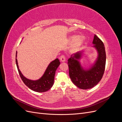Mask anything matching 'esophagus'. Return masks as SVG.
Listing matches in <instances>:
<instances>
[{"label": "esophagus", "instance_id": "obj_1", "mask_svg": "<svg viewBox=\"0 0 122 122\" xmlns=\"http://www.w3.org/2000/svg\"><path fill=\"white\" fill-rule=\"evenodd\" d=\"M60 59L61 62H65L66 61V57L63 55H61V56L60 57Z\"/></svg>", "mask_w": 122, "mask_h": 122}]
</instances>
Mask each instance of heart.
Segmentation results:
<instances>
[{
	"mask_svg": "<svg viewBox=\"0 0 122 122\" xmlns=\"http://www.w3.org/2000/svg\"><path fill=\"white\" fill-rule=\"evenodd\" d=\"M71 41L72 43H76L75 45L76 47H79L83 44L85 41V38L83 36H81L79 35H74L71 37Z\"/></svg>",
	"mask_w": 122,
	"mask_h": 122,
	"instance_id": "heart-1",
	"label": "heart"
}]
</instances>
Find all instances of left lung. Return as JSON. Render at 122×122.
Masks as SVG:
<instances>
[{"label": "left lung", "instance_id": "obj_1", "mask_svg": "<svg viewBox=\"0 0 122 122\" xmlns=\"http://www.w3.org/2000/svg\"><path fill=\"white\" fill-rule=\"evenodd\" d=\"M93 46L97 49L98 58L91 68L84 70L78 61L81 56V52L72 55L68 60L69 76L76 86L83 90L93 87L99 83L104 74L106 64V52L103 42L96 35L94 36Z\"/></svg>", "mask_w": 122, "mask_h": 122}]
</instances>
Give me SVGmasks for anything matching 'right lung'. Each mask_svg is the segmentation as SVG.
I'll return each mask as SVG.
<instances>
[{"instance_id":"right-lung-1","label":"right lung","mask_w":122,"mask_h":122,"mask_svg":"<svg viewBox=\"0 0 122 122\" xmlns=\"http://www.w3.org/2000/svg\"><path fill=\"white\" fill-rule=\"evenodd\" d=\"M17 53L16 52V57H17ZM16 62L18 72L23 82L30 89L39 93L48 91L53 86L55 71L60 65V61L58 59H55L49 64L41 78L37 80H31L26 78L21 73L18 67L16 58Z\"/></svg>"}]
</instances>
